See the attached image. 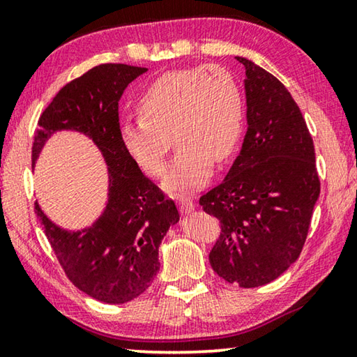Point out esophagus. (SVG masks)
I'll return each mask as SVG.
<instances>
[{
	"instance_id": "34e87169",
	"label": "esophagus",
	"mask_w": 357,
	"mask_h": 357,
	"mask_svg": "<svg viewBox=\"0 0 357 357\" xmlns=\"http://www.w3.org/2000/svg\"><path fill=\"white\" fill-rule=\"evenodd\" d=\"M178 206H179L181 213H183V214H190L192 211L195 209V204H193V202L189 200V198H185V197L178 198Z\"/></svg>"
}]
</instances>
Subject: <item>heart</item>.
<instances>
[{
    "instance_id": "obj_1",
    "label": "heart",
    "mask_w": 357,
    "mask_h": 357,
    "mask_svg": "<svg viewBox=\"0 0 357 357\" xmlns=\"http://www.w3.org/2000/svg\"><path fill=\"white\" fill-rule=\"evenodd\" d=\"M138 108L142 114L121 121V143L144 173L160 176L173 137L179 149L164 179L173 195L202 189L214 160H228L243 134V94L219 66L167 72L144 89Z\"/></svg>"
}]
</instances>
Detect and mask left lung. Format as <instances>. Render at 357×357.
<instances>
[{
	"instance_id": "left-lung-1",
	"label": "left lung",
	"mask_w": 357,
	"mask_h": 357,
	"mask_svg": "<svg viewBox=\"0 0 357 357\" xmlns=\"http://www.w3.org/2000/svg\"><path fill=\"white\" fill-rule=\"evenodd\" d=\"M245 69L247 132L225 179L200 198L222 223L209 263L241 288L275 280L299 258L319 198L315 148L288 89L250 59Z\"/></svg>"
}]
</instances>
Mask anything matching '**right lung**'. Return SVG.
Segmentation results:
<instances>
[{"label":"right lung","instance_id":"1","mask_svg":"<svg viewBox=\"0 0 357 357\" xmlns=\"http://www.w3.org/2000/svg\"><path fill=\"white\" fill-rule=\"evenodd\" d=\"M146 70L100 64L68 83L42 113L33 143V165L48 138L61 130L88 137L104 157L107 202L91 225L59 227L38 202L36 214L69 280L105 304L129 302L153 283L160 268L162 239L179 222L176 204L144 176L119 138L118 102L129 83Z\"/></svg>","mask_w":357,"mask_h":357}]
</instances>
